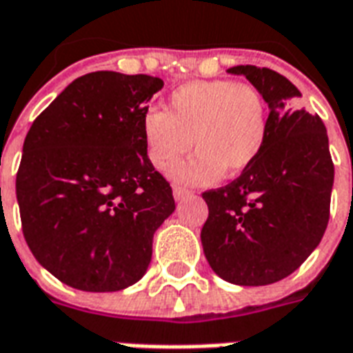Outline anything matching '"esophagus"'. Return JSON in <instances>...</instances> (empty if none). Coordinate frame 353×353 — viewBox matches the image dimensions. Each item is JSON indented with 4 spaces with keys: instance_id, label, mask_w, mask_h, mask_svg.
I'll use <instances>...</instances> for the list:
<instances>
[{
    "instance_id": "esophagus-1",
    "label": "esophagus",
    "mask_w": 353,
    "mask_h": 353,
    "mask_svg": "<svg viewBox=\"0 0 353 353\" xmlns=\"http://www.w3.org/2000/svg\"><path fill=\"white\" fill-rule=\"evenodd\" d=\"M191 191L185 190V188H180V185H174L173 188V196L174 201H182V199H185V196H190Z\"/></svg>"
}]
</instances>
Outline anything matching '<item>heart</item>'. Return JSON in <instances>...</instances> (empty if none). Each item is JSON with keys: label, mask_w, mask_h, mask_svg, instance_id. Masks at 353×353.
<instances>
[{"label": "heart", "mask_w": 353, "mask_h": 353, "mask_svg": "<svg viewBox=\"0 0 353 353\" xmlns=\"http://www.w3.org/2000/svg\"><path fill=\"white\" fill-rule=\"evenodd\" d=\"M147 157L188 184H210L223 173L236 176L259 157L267 138V108L258 90L232 81H193L169 97L168 112L149 110L141 119Z\"/></svg>", "instance_id": "1"}]
</instances>
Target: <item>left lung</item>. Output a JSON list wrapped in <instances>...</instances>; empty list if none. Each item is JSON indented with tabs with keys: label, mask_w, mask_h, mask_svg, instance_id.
<instances>
[{
	"label": "left lung",
	"mask_w": 353,
	"mask_h": 353,
	"mask_svg": "<svg viewBox=\"0 0 353 353\" xmlns=\"http://www.w3.org/2000/svg\"><path fill=\"white\" fill-rule=\"evenodd\" d=\"M269 106L259 157L225 188L202 193L201 241L217 276L236 285H269L299 269L330 219L333 162L324 123L291 103L302 97L269 68L236 65Z\"/></svg>",
	"instance_id": "left-lung-1"
}]
</instances>
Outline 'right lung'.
<instances>
[{
  "mask_svg": "<svg viewBox=\"0 0 353 353\" xmlns=\"http://www.w3.org/2000/svg\"><path fill=\"white\" fill-rule=\"evenodd\" d=\"M162 88L151 75L88 73L27 132L16 176L21 230L38 263L70 288L121 291L147 272L154 232L174 212L141 132Z\"/></svg>",
  "mask_w": 353,
  "mask_h": 353,
  "instance_id": "obj_1",
  "label": "right lung"
}]
</instances>
